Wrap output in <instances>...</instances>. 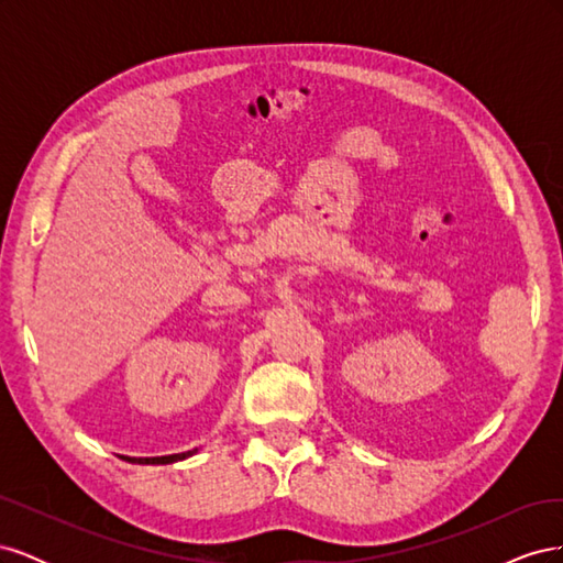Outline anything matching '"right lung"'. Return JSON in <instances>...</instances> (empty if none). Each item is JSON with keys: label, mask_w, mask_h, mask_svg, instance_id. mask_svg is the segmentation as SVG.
I'll return each instance as SVG.
<instances>
[{"label": "right lung", "mask_w": 563, "mask_h": 563, "mask_svg": "<svg viewBox=\"0 0 563 563\" xmlns=\"http://www.w3.org/2000/svg\"><path fill=\"white\" fill-rule=\"evenodd\" d=\"M195 451L187 453H174V455H162V457H129V463H139V465H168V463H178V460L192 455Z\"/></svg>", "instance_id": "obj_1"}]
</instances>
